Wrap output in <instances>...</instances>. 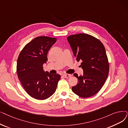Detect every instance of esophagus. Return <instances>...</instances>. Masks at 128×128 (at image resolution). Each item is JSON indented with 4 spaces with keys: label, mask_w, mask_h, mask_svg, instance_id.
<instances>
[{
    "label": "esophagus",
    "mask_w": 128,
    "mask_h": 128,
    "mask_svg": "<svg viewBox=\"0 0 128 128\" xmlns=\"http://www.w3.org/2000/svg\"><path fill=\"white\" fill-rule=\"evenodd\" d=\"M65 78H69L70 77H71V75L70 74H64L63 75Z\"/></svg>",
    "instance_id": "obj_1"
}]
</instances>
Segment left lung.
Listing matches in <instances>:
<instances>
[{"instance_id":"obj_1","label":"left lung","mask_w":128,"mask_h":128,"mask_svg":"<svg viewBox=\"0 0 128 128\" xmlns=\"http://www.w3.org/2000/svg\"><path fill=\"white\" fill-rule=\"evenodd\" d=\"M76 60L82 61L83 75L78 76V83L72 90L77 95L88 98L96 94L104 85L109 74V65L105 48L102 42L85 33L67 38Z\"/></svg>"}]
</instances>
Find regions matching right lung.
<instances>
[{
    "label": "right lung",
    "instance_id": "add662e5",
    "mask_svg": "<svg viewBox=\"0 0 128 128\" xmlns=\"http://www.w3.org/2000/svg\"><path fill=\"white\" fill-rule=\"evenodd\" d=\"M56 38L38 36L26 44L20 53L16 64L18 78L29 95L38 100H44L56 91L60 76L43 70L49 50Z\"/></svg>",
    "mask_w": 128,
    "mask_h": 128
}]
</instances>
